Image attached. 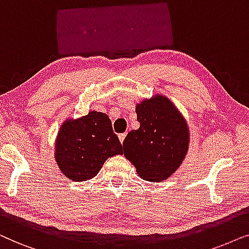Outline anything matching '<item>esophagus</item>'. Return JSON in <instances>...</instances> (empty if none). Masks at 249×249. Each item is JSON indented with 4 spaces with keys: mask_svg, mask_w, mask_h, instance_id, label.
Masks as SVG:
<instances>
[{
    "mask_svg": "<svg viewBox=\"0 0 249 249\" xmlns=\"http://www.w3.org/2000/svg\"><path fill=\"white\" fill-rule=\"evenodd\" d=\"M125 137H126V133H122V134L118 135V139H119V141H121V143H123V142H124Z\"/></svg>",
    "mask_w": 249,
    "mask_h": 249,
    "instance_id": "34e87169",
    "label": "esophagus"
}]
</instances>
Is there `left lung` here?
<instances>
[{
  "mask_svg": "<svg viewBox=\"0 0 249 249\" xmlns=\"http://www.w3.org/2000/svg\"><path fill=\"white\" fill-rule=\"evenodd\" d=\"M135 112L140 127L132 130L123 142L125 158L144 180H166L188 154V123L177 106L161 94L141 100L135 106Z\"/></svg>",
  "mask_w": 249,
  "mask_h": 249,
  "instance_id": "left-lung-1",
  "label": "left lung"
}]
</instances>
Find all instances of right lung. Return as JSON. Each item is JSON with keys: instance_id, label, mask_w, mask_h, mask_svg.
Wrapping results in <instances>:
<instances>
[{"instance_id": "1", "label": "right lung", "mask_w": 249, "mask_h": 249, "mask_svg": "<svg viewBox=\"0 0 249 249\" xmlns=\"http://www.w3.org/2000/svg\"><path fill=\"white\" fill-rule=\"evenodd\" d=\"M123 154L111 121L105 112L90 110L86 116L62 122L54 142V159L61 173L75 182L97 177L109 157Z\"/></svg>"}]
</instances>
